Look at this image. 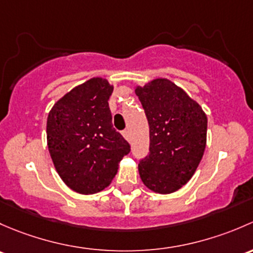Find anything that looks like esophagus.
<instances>
[{
	"instance_id": "1",
	"label": "esophagus",
	"mask_w": 253,
	"mask_h": 253,
	"mask_svg": "<svg viewBox=\"0 0 253 253\" xmlns=\"http://www.w3.org/2000/svg\"><path fill=\"white\" fill-rule=\"evenodd\" d=\"M123 136L126 141H130V131L129 130H124L123 131Z\"/></svg>"
}]
</instances>
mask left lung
<instances>
[{
    "instance_id": "left-lung-1",
    "label": "left lung",
    "mask_w": 253,
    "mask_h": 253,
    "mask_svg": "<svg viewBox=\"0 0 253 253\" xmlns=\"http://www.w3.org/2000/svg\"><path fill=\"white\" fill-rule=\"evenodd\" d=\"M150 126V155L139 163L142 183L171 194L196 171L207 142V116L201 106L167 78L135 86Z\"/></svg>"
}]
</instances>
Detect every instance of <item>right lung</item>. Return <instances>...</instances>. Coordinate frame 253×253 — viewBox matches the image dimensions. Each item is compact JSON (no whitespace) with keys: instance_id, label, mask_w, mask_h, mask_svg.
<instances>
[{"instance_id":"1","label":"right lung","mask_w":253,"mask_h":253,"mask_svg":"<svg viewBox=\"0 0 253 253\" xmlns=\"http://www.w3.org/2000/svg\"><path fill=\"white\" fill-rule=\"evenodd\" d=\"M113 85L95 77L62 96L47 117V146L54 168L73 191L92 195L112 183L130 146L112 126Z\"/></svg>"}]
</instances>
